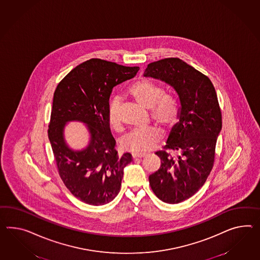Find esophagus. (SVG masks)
<instances>
[{
    "instance_id": "34e87169",
    "label": "esophagus",
    "mask_w": 260,
    "mask_h": 260,
    "mask_svg": "<svg viewBox=\"0 0 260 260\" xmlns=\"http://www.w3.org/2000/svg\"><path fill=\"white\" fill-rule=\"evenodd\" d=\"M132 156H133V158H143L147 156V153H133Z\"/></svg>"
}]
</instances>
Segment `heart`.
Returning <instances> with one entry per match:
<instances>
[{
	"instance_id": "b5f03b06",
	"label": "heart",
	"mask_w": 260,
	"mask_h": 260,
	"mask_svg": "<svg viewBox=\"0 0 260 260\" xmlns=\"http://www.w3.org/2000/svg\"><path fill=\"white\" fill-rule=\"evenodd\" d=\"M128 93L141 107L151 109V118L164 128H172L177 122L179 109L176 101L171 95L164 93L163 88L157 84L147 80L138 81L128 89ZM120 102L119 98L111 101L107 120L110 127L120 131L121 129ZM163 135L157 127H149L143 130H134L121 141V147L133 153H142L153 149L162 139Z\"/></svg>"
}]
</instances>
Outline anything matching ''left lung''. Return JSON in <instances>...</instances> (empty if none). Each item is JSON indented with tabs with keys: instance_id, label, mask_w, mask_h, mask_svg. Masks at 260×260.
Here are the masks:
<instances>
[{
	"instance_id": "8db88e82",
	"label": "left lung",
	"mask_w": 260,
	"mask_h": 260,
	"mask_svg": "<svg viewBox=\"0 0 260 260\" xmlns=\"http://www.w3.org/2000/svg\"><path fill=\"white\" fill-rule=\"evenodd\" d=\"M143 75L165 82L179 98V121L173 127L164 150L155 153L161 166L149 176L157 198L178 204L200 189L213 168L216 142L221 130L217 93L207 75L180 58L150 63ZM169 150L178 155L172 156Z\"/></svg>"
}]
</instances>
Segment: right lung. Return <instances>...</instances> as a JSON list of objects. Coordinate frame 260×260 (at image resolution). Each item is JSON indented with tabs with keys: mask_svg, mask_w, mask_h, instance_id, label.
Segmentation results:
<instances>
[{
	"mask_svg": "<svg viewBox=\"0 0 260 260\" xmlns=\"http://www.w3.org/2000/svg\"><path fill=\"white\" fill-rule=\"evenodd\" d=\"M139 67H125L92 58L74 68L53 93L48 137L60 177L77 199L92 206L111 202L120 191L123 169L132 155L115 149L107 120L109 98L115 86L136 76ZM87 125L91 140L81 151L67 146L63 128L68 121Z\"/></svg>",
	"mask_w": 260,
	"mask_h": 260,
	"instance_id": "obj_1",
	"label": "right lung"
}]
</instances>
